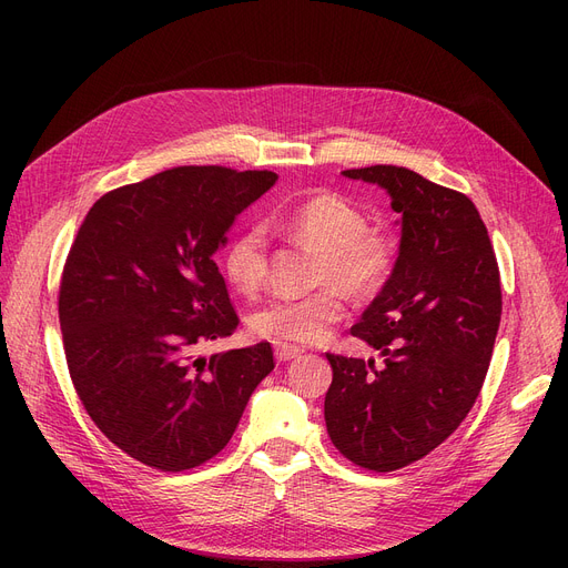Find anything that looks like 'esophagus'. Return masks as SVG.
Segmentation results:
<instances>
[{
  "mask_svg": "<svg viewBox=\"0 0 568 568\" xmlns=\"http://www.w3.org/2000/svg\"><path fill=\"white\" fill-rule=\"evenodd\" d=\"M302 352L304 349L294 347V345H283V343L274 347V354H276L278 362H292V359H296V356H302Z\"/></svg>",
  "mask_w": 568,
  "mask_h": 568,
  "instance_id": "1",
  "label": "esophagus"
}]
</instances>
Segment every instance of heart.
I'll return each mask as SVG.
<instances>
[{"instance_id":"1","label":"heart","mask_w":568,"mask_h":568,"mask_svg":"<svg viewBox=\"0 0 568 568\" xmlns=\"http://www.w3.org/2000/svg\"><path fill=\"white\" fill-rule=\"evenodd\" d=\"M276 227L292 242L320 251L315 285L306 296H276L248 317L257 338L274 343H320L343 320L345 302L373 300L389 283L396 266V239L382 227H366L359 206L336 193H320L292 204L276 216ZM223 274L244 296L257 294L268 274V242L260 225L239 230L223 251Z\"/></svg>"}]
</instances>
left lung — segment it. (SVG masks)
I'll return each instance as SVG.
<instances>
[{
    "label": "left lung",
    "instance_id": "1",
    "mask_svg": "<svg viewBox=\"0 0 568 568\" xmlns=\"http://www.w3.org/2000/svg\"><path fill=\"white\" fill-rule=\"evenodd\" d=\"M377 184L400 214L394 274L349 334L384 366L329 354L324 422L364 469L394 471L449 437L479 396L499 326V266L474 202L398 165L345 170Z\"/></svg>",
    "mask_w": 568,
    "mask_h": 568
}]
</instances>
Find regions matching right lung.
<instances>
[{
  "label": "right lung",
  "mask_w": 568,
  "mask_h": 568,
  "mask_svg": "<svg viewBox=\"0 0 568 568\" xmlns=\"http://www.w3.org/2000/svg\"><path fill=\"white\" fill-rule=\"evenodd\" d=\"M276 172L182 165L99 197L59 283V324L75 394L131 458L184 471L234 435L274 371L268 343L204 356L239 317L214 253Z\"/></svg>",
  "instance_id": "add662e5"
}]
</instances>
